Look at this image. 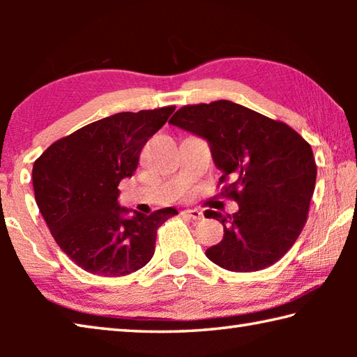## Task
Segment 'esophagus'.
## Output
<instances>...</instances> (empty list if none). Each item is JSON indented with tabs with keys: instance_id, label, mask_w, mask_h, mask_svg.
Listing matches in <instances>:
<instances>
[{
	"instance_id": "1",
	"label": "esophagus",
	"mask_w": 357,
	"mask_h": 357,
	"mask_svg": "<svg viewBox=\"0 0 357 357\" xmlns=\"http://www.w3.org/2000/svg\"><path fill=\"white\" fill-rule=\"evenodd\" d=\"M184 214L189 215L190 219H193V220H200L203 217V213H202V211H198V209H185Z\"/></svg>"
}]
</instances>
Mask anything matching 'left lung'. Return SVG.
Listing matches in <instances>:
<instances>
[{
    "label": "left lung",
    "instance_id": "8db88e82",
    "mask_svg": "<svg viewBox=\"0 0 357 357\" xmlns=\"http://www.w3.org/2000/svg\"><path fill=\"white\" fill-rule=\"evenodd\" d=\"M172 126L206 140L220 183L238 203L233 215L204 211L223 225V239L206 257L233 273L269 268L285 255L305 225L315 190L310 144L289 126L231 100L185 105Z\"/></svg>",
    "mask_w": 357,
    "mask_h": 357
}]
</instances>
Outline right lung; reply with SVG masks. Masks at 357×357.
Segmentation results:
<instances>
[{
  "label": "right lung",
  "instance_id": "1",
  "mask_svg": "<svg viewBox=\"0 0 357 357\" xmlns=\"http://www.w3.org/2000/svg\"><path fill=\"white\" fill-rule=\"evenodd\" d=\"M174 107L121 112L48 146L33 165L34 197L56 244L86 273L119 277L149 263L155 233L174 208L137 213L118 203L151 137ZM130 212L135 214L129 216Z\"/></svg>",
  "mask_w": 357,
  "mask_h": 357
}]
</instances>
